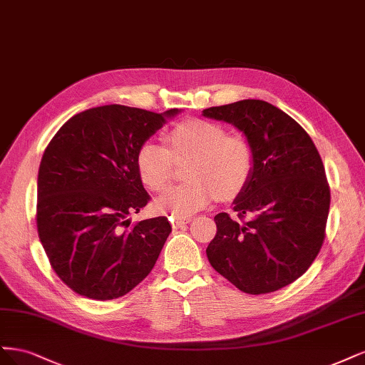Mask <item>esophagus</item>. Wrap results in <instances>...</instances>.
I'll return each instance as SVG.
<instances>
[{"instance_id": "1", "label": "esophagus", "mask_w": 365, "mask_h": 365, "mask_svg": "<svg viewBox=\"0 0 365 365\" xmlns=\"http://www.w3.org/2000/svg\"><path fill=\"white\" fill-rule=\"evenodd\" d=\"M187 222H191V218H180V217H174L171 218V225L174 229H179V227H183L186 226Z\"/></svg>"}]
</instances>
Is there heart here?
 I'll use <instances>...</instances> for the list:
<instances>
[{
	"mask_svg": "<svg viewBox=\"0 0 365 365\" xmlns=\"http://www.w3.org/2000/svg\"><path fill=\"white\" fill-rule=\"evenodd\" d=\"M170 148L155 140L139 147L136 167L153 191H163L173 179L174 160L185 162L190 182L162 194L155 203L159 212L187 217L220 197L237 195L250 178L253 150L241 135H227L221 124L190 118L167 133Z\"/></svg>",
	"mask_w": 365,
	"mask_h": 365,
	"instance_id": "1",
	"label": "heart"
}]
</instances>
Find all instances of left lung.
<instances>
[{
  "label": "left lung",
  "instance_id": "8db88e82",
  "mask_svg": "<svg viewBox=\"0 0 365 365\" xmlns=\"http://www.w3.org/2000/svg\"><path fill=\"white\" fill-rule=\"evenodd\" d=\"M241 130L253 150L250 178L233 202L237 217L215 215L207 259L247 294H267L299 279L319 255L331 205L322 158L303 127L262 100L203 110Z\"/></svg>",
  "mask_w": 365,
  "mask_h": 365
}]
</instances>
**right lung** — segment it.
<instances>
[{"instance_id": "obj_1", "label": "right lung", "mask_w": 365, "mask_h": 365, "mask_svg": "<svg viewBox=\"0 0 365 365\" xmlns=\"http://www.w3.org/2000/svg\"><path fill=\"white\" fill-rule=\"evenodd\" d=\"M179 109L121 104L69 118L45 148L36 225L48 261L73 291L93 300L125 296L155 267L171 226L167 217L130 226L150 200L136 167L139 147Z\"/></svg>"}]
</instances>
